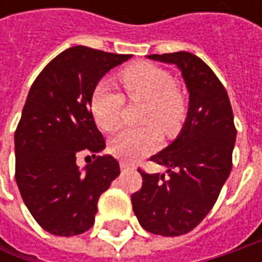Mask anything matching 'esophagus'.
I'll return each instance as SVG.
<instances>
[{
	"label": "esophagus",
	"mask_w": 262,
	"mask_h": 262,
	"mask_svg": "<svg viewBox=\"0 0 262 262\" xmlns=\"http://www.w3.org/2000/svg\"><path fill=\"white\" fill-rule=\"evenodd\" d=\"M121 170L122 172H128V170H134V166L133 165H129V163H126V162H121Z\"/></svg>",
	"instance_id": "obj_1"
}]
</instances>
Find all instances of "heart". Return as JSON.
I'll use <instances>...</instances> for the list:
<instances>
[{"mask_svg":"<svg viewBox=\"0 0 262 262\" xmlns=\"http://www.w3.org/2000/svg\"><path fill=\"white\" fill-rule=\"evenodd\" d=\"M121 83L133 100H144L147 107L143 121L150 125L141 128L125 126L112 137L109 148L116 157L134 160L160 146V129L167 136L179 133L186 116V102L176 89L173 77L153 64H136L121 73ZM124 96L109 83L102 81L93 89L90 97V112L96 125L103 131L114 129L121 119ZM154 125L151 126V124Z\"/></svg>","mask_w":262,"mask_h":262,"instance_id":"1","label":"heart"}]
</instances>
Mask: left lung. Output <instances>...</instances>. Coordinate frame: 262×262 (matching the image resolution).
I'll return each instance as SVG.
<instances>
[{
  "label": "left lung",
  "instance_id": "1",
  "mask_svg": "<svg viewBox=\"0 0 262 262\" xmlns=\"http://www.w3.org/2000/svg\"><path fill=\"white\" fill-rule=\"evenodd\" d=\"M147 58L181 70L189 103L179 136L151 156L167 167V176L140 170L143 186L131 203L147 232L179 236L198 226L217 201L232 170L236 128L226 89L203 59L185 51Z\"/></svg>",
  "mask_w": 262,
  "mask_h": 262
}]
</instances>
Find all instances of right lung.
Masks as SVG:
<instances>
[{
    "mask_svg": "<svg viewBox=\"0 0 262 262\" xmlns=\"http://www.w3.org/2000/svg\"><path fill=\"white\" fill-rule=\"evenodd\" d=\"M131 56L73 46L30 87L14 134L15 181L30 214L52 235L74 236L93 226L99 196L119 175L118 160L97 156L106 144L90 97L100 78ZM83 151L96 160L80 169L75 160Z\"/></svg>",
    "mask_w": 262,
    "mask_h": 262,
    "instance_id": "add662e5",
    "label": "right lung"
}]
</instances>
